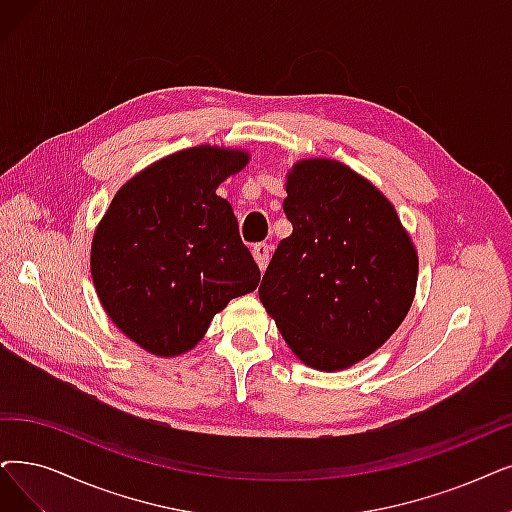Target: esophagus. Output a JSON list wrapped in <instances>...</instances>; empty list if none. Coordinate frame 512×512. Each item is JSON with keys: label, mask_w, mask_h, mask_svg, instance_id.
I'll return each instance as SVG.
<instances>
[{"label": "esophagus", "mask_w": 512, "mask_h": 512, "mask_svg": "<svg viewBox=\"0 0 512 512\" xmlns=\"http://www.w3.org/2000/svg\"><path fill=\"white\" fill-rule=\"evenodd\" d=\"M252 256L258 264V269L264 271V269H267V262H269V256H271V245L269 243H256L252 248Z\"/></svg>", "instance_id": "34e87169"}]
</instances>
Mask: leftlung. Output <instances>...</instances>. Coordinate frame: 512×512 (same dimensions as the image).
I'll return each mask as SVG.
<instances>
[{
  "instance_id": "obj_1",
  "label": "left lung",
  "mask_w": 512,
  "mask_h": 512,
  "mask_svg": "<svg viewBox=\"0 0 512 512\" xmlns=\"http://www.w3.org/2000/svg\"><path fill=\"white\" fill-rule=\"evenodd\" d=\"M285 191L294 229L277 245L258 296L306 365L344 370L405 319L418 256L391 201L344 163L300 161Z\"/></svg>"
}]
</instances>
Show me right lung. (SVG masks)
<instances>
[{"instance_id":"obj_1","label":"right lung","mask_w":512,"mask_h":512,"mask_svg":"<svg viewBox=\"0 0 512 512\" xmlns=\"http://www.w3.org/2000/svg\"><path fill=\"white\" fill-rule=\"evenodd\" d=\"M245 163L243 151H178L126 182L100 220L90 258L98 298L145 351L187 353L229 300L256 290L260 269L216 195Z\"/></svg>"}]
</instances>
